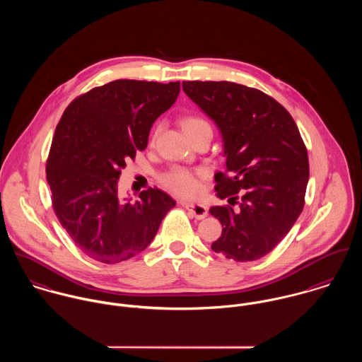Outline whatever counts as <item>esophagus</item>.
I'll return each mask as SVG.
<instances>
[{"label":"esophagus","mask_w":362,"mask_h":362,"mask_svg":"<svg viewBox=\"0 0 362 362\" xmlns=\"http://www.w3.org/2000/svg\"><path fill=\"white\" fill-rule=\"evenodd\" d=\"M182 206L185 207L188 211L192 213V216L198 220H202L207 216V207L205 205L199 204H189V202H182Z\"/></svg>","instance_id":"1"}]
</instances>
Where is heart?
<instances>
[{"instance_id":"heart-1","label":"heart","mask_w":362,"mask_h":362,"mask_svg":"<svg viewBox=\"0 0 362 362\" xmlns=\"http://www.w3.org/2000/svg\"><path fill=\"white\" fill-rule=\"evenodd\" d=\"M184 132L189 136L201 131H211L210 124L201 117H187L182 119ZM204 171H191L181 167H174L161 177L163 185L173 194L181 198H197L202 192L201 178Z\"/></svg>"}]
</instances>
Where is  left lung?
Instances as JSON below:
<instances>
[{
	"label": "left lung",
	"mask_w": 362,
	"mask_h": 362,
	"mask_svg": "<svg viewBox=\"0 0 362 362\" xmlns=\"http://www.w3.org/2000/svg\"><path fill=\"white\" fill-rule=\"evenodd\" d=\"M187 96L217 125L226 171L216 192L231 206L210 207L223 226L211 250L235 262L267 255L304 209L307 148L290 112L258 89L233 82H182ZM239 202L237 203L236 201Z\"/></svg>",
	"instance_id": "obj_1"
}]
</instances>
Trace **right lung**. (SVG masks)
Returning a JSON list of instances; mask_svg holds the SVG:
<instances>
[{"instance_id": "obj_1", "label": "right lung", "mask_w": 362, "mask_h": 362, "mask_svg": "<svg viewBox=\"0 0 362 362\" xmlns=\"http://www.w3.org/2000/svg\"><path fill=\"white\" fill-rule=\"evenodd\" d=\"M180 82L118 79L76 98L64 111L47 158L54 211L89 258L114 264L153 241L175 201L149 188L118 197L128 158L145 151L156 119L175 103Z\"/></svg>"}]
</instances>
